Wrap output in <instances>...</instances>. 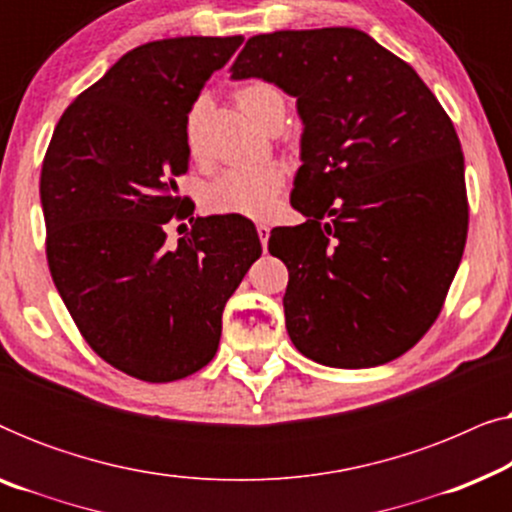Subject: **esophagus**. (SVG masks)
I'll use <instances>...</instances> for the list:
<instances>
[{
  "label": "esophagus",
  "instance_id": "obj_1",
  "mask_svg": "<svg viewBox=\"0 0 512 512\" xmlns=\"http://www.w3.org/2000/svg\"><path fill=\"white\" fill-rule=\"evenodd\" d=\"M256 233H258V240H261V244L265 247V244H268V237H270V228L265 226V223H258Z\"/></svg>",
  "mask_w": 512,
  "mask_h": 512
}]
</instances>
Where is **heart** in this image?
I'll return each instance as SVG.
<instances>
[{
	"label": "heart",
	"instance_id": "1",
	"mask_svg": "<svg viewBox=\"0 0 512 512\" xmlns=\"http://www.w3.org/2000/svg\"><path fill=\"white\" fill-rule=\"evenodd\" d=\"M240 109L256 125L270 114L275 104L282 102V95L268 83H249L235 95ZM186 146L193 158H200V107L188 114L186 121ZM284 186V170L279 165H254L230 167L209 184L205 200L209 209L221 214H240L261 219L275 207L277 195Z\"/></svg>",
	"mask_w": 512,
	"mask_h": 512
}]
</instances>
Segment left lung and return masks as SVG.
Returning a JSON list of instances; mask_svg holds the SVG:
<instances>
[{"label": "left lung", "instance_id": "1", "mask_svg": "<svg viewBox=\"0 0 512 512\" xmlns=\"http://www.w3.org/2000/svg\"><path fill=\"white\" fill-rule=\"evenodd\" d=\"M233 79L275 83L303 121L291 205L268 251L289 268L286 331L307 359L373 368L429 331L464 254V153L408 62L354 27L251 37Z\"/></svg>", "mask_w": 512, "mask_h": 512}]
</instances>
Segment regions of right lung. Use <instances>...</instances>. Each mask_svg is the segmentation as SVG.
<instances>
[{
    "label": "right lung",
    "mask_w": 512,
    "mask_h": 512,
    "mask_svg": "<svg viewBox=\"0 0 512 512\" xmlns=\"http://www.w3.org/2000/svg\"><path fill=\"white\" fill-rule=\"evenodd\" d=\"M242 37H174L132 48L69 104L41 167L46 256L90 347L144 382H172L214 359L221 314L261 256L240 214L193 216L186 121ZM191 218L177 245L164 223Z\"/></svg>",
    "instance_id": "1"
}]
</instances>
